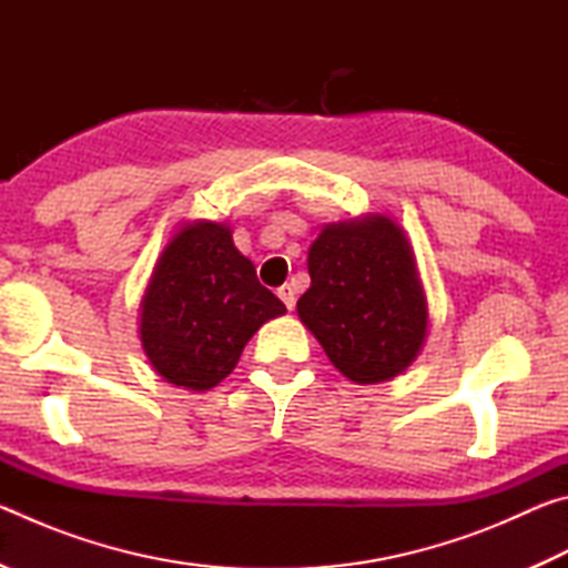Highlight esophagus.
I'll use <instances>...</instances> for the list:
<instances>
[{"mask_svg":"<svg viewBox=\"0 0 568 568\" xmlns=\"http://www.w3.org/2000/svg\"><path fill=\"white\" fill-rule=\"evenodd\" d=\"M277 297H281V301L285 303V307H287V311H293V307H295V287L293 285H281V287H277Z\"/></svg>","mask_w":568,"mask_h":568,"instance_id":"1","label":"esophagus"}]
</instances>
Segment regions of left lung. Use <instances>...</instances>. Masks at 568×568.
<instances>
[{"instance_id": "8db88e82", "label": "left lung", "mask_w": 568, "mask_h": 568, "mask_svg": "<svg viewBox=\"0 0 568 568\" xmlns=\"http://www.w3.org/2000/svg\"><path fill=\"white\" fill-rule=\"evenodd\" d=\"M307 273L297 315L345 378L383 383L416 361L428 305L413 250L390 217L325 225L307 250Z\"/></svg>"}]
</instances>
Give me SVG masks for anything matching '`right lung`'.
Wrapping results in <instances>:
<instances>
[{
  "label": "right lung",
  "mask_w": 568,
  "mask_h": 568,
  "mask_svg": "<svg viewBox=\"0 0 568 568\" xmlns=\"http://www.w3.org/2000/svg\"><path fill=\"white\" fill-rule=\"evenodd\" d=\"M140 338L162 378L210 390L227 378L240 353L285 305L261 285L255 265L220 223L180 227L142 295Z\"/></svg>",
  "instance_id": "1"
}]
</instances>
